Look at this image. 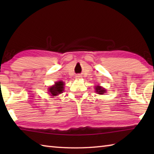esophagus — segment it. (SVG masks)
Masks as SVG:
<instances>
[{"mask_svg":"<svg viewBox=\"0 0 154 154\" xmlns=\"http://www.w3.org/2000/svg\"><path fill=\"white\" fill-rule=\"evenodd\" d=\"M81 78H82V76L79 75H77L76 76H75V79H81Z\"/></svg>","mask_w":154,"mask_h":154,"instance_id":"34e87169","label":"esophagus"}]
</instances>
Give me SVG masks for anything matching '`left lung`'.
I'll use <instances>...</instances> for the list:
<instances>
[{
	"mask_svg": "<svg viewBox=\"0 0 154 154\" xmlns=\"http://www.w3.org/2000/svg\"><path fill=\"white\" fill-rule=\"evenodd\" d=\"M95 91L96 93L98 94H101V95H103V94H105L106 92V90L105 88L100 86V85H96Z\"/></svg>",
	"mask_w": 154,
	"mask_h": 154,
	"instance_id": "obj_1",
	"label": "left lung"
}]
</instances>
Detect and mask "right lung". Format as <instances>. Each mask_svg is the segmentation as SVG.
<instances>
[{"label":"right lung","instance_id":"1","mask_svg":"<svg viewBox=\"0 0 154 154\" xmlns=\"http://www.w3.org/2000/svg\"><path fill=\"white\" fill-rule=\"evenodd\" d=\"M64 83L62 81L57 82L55 83V84L52 85V86L49 88V94H50L51 96H56L59 94H60L64 91Z\"/></svg>","mask_w":154,"mask_h":154}]
</instances>
